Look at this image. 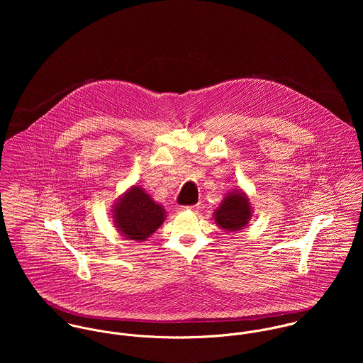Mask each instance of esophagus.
I'll return each mask as SVG.
<instances>
[{
    "label": "esophagus",
    "mask_w": 363,
    "mask_h": 363,
    "mask_svg": "<svg viewBox=\"0 0 363 363\" xmlns=\"http://www.w3.org/2000/svg\"><path fill=\"white\" fill-rule=\"evenodd\" d=\"M199 206H189V207H182L183 211H194V209H197Z\"/></svg>",
    "instance_id": "obj_1"
}]
</instances>
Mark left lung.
Segmentation results:
<instances>
[{"mask_svg": "<svg viewBox=\"0 0 363 363\" xmlns=\"http://www.w3.org/2000/svg\"><path fill=\"white\" fill-rule=\"evenodd\" d=\"M252 213L253 209L247 194L239 189L223 197L220 206L213 212V219L220 229L226 232H238L247 226L253 216Z\"/></svg>", "mask_w": 363, "mask_h": 363, "instance_id": "left-lung-1", "label": "left lung"}]
</instances>
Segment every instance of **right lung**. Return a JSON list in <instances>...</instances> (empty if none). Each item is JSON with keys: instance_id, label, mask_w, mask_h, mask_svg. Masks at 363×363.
I'll return each mask as SVG.
<instances>
[{"instance_id": "obj_1", "label": "right lung", "mask_w": 363, "mask_h": 363, "mask_svg": "<svg viewBox=\"0 0 363 363\" xmlns=\"http://www.w3.org/2000/svg\"><path fill=\"white\" fill-rule=\"evenodd\" d=\"M117 230L127 239L144 242L166 219V211L140 186L130 187L111 209Z\"/></svg>"}]
</instances>
